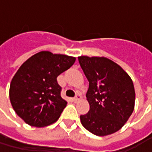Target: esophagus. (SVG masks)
Segmentation results:
<instances>
[{"mask_svg":"<svg viewBox=\"0 0 152 152\" xmlns=\"http://www.w3.org/2000/svg\"><path fill=\"white\" fill-rule=\"evenodd\" d=\"M80 99H81L80 95V94H76V97H75V98H73L72 100H73V102H78V101H79Z\"/></svg>","mask_w":152,"mask_h":152,"instance_id":"34e87169","label":"esophagus"}]
</instances>
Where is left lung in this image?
Masks as SVG:
<instances>
[{"mask_svg": "<svg viewBox=\"0 0 152 152\" xmlns=\"http://www.w3.org/2000/svg\"><path fill=\"white\" fill-rule=\"evenodd\" d=\"M78 60L89 80V111L80 116L81 124L97 136L115 133L134 112L135 91L130 76L104 57L80 56Z\"/></svg>", "mask_w": 152, "mask_h": 152, "instance_id": "left-lung-1", "label": "left lung"}]
</instances>
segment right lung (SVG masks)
<instances>
[{"label":"right lung","mask_w":152,"mask_h":152,"mask_svg":"<svg viewBox=\"0 0 152 152\" xmlns=\"http://www.w3.org/2000/svg\"><path fill=\"white\" fill-rule=\"evenodd\" d=\"M76 58L41 51L23 63L10 83V99L18 116L31 126L44 127L59 118L67 102L57 77Z\"/></svg>","instance_id":"right-lung-1"}]
</instances>
